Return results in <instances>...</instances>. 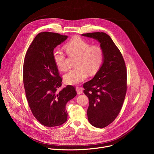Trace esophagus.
<instances>
[{
  "label": "esophagus",
  "mask_w": 154,
  "mask_h": 154,
  "mask_svg": "<svg viewBox=\"0 0 154 154\" xmlns=\"http://www.w3.org/2000/svg\"><path fill=\"white\" fill-rule=\"evenodd\" d=\"M76 91L78 94H80L83 93V89L80 87H76Z\"/></svg>",
  "instance_id": "esophagus-1"
}]
</instances>
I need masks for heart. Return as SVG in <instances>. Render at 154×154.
I'll return each mask as SVG.
<instances>
[{
  "instance_id": "b5f03b06",
  "label": "heart",
  "mask_w": 154,
  "mask_h": 154,
  "mask_svg": "<svg viewBox=\"0 0 154 154\" xmlns=\"http://www.w3.org/2000/svg\"><path fill=\"white\" fill-rule=\"evenodd\" d=\"M70 55H79L77 68L70 69L64 75V81L68 84L75 85L84 81L88 77V71L94 74L98 71L103 61V51L99 45L91 43L80 37H74L64 46ZM54 61L61 71L67 69L66 56L63 50L55 48L52 52Z\"/></svg>"
}]
</instances>
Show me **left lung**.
<instances>
[{
	"label": "left lung",
	"instance_id": "left-lung-1",
	"mask_svg": "<svg viewBox=\"0 0 154 154\" xmlns=\"http://www.w3.org/2000/svg\"><path fill=\"white\" fill-rule=\"evenodd\" d=\"M100 44L104 57L102 65L94 78L83 84L89 99L87 109L90 123L104 128L119 113L127 91V69L123 57L109 35L103 32L84 33Z\"/></svg>",
	"mask_w": 154,
	"mask_h": 154
}]
</instances>
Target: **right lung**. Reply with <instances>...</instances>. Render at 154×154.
<instances>
[{
    "label": "right lung",
    "instance_id": "right-lung-1",
    "mask_svg": "<svg viewBox=\"0 0 154 154\" xmlns=\"http://www.w3.org/2000/svg\"><path fill=\"white\" fill-rule=\"evenodd\" d=\"M67 38L57 33H39L24 59L23 82L28 103L35 118L46 127L59 126L67 121L66 105L77 95L74 86L60 88L62 78L52 57L54 49Z\"/></svg>",
    "mask_w": 154,
    "mask_h": 154
}]
</instances>
